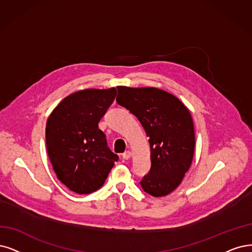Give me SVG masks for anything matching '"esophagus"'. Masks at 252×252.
<instances>
[{
    "label": "esophagus",
    "instance_id": "obj_1",
    "mask_svg": "<svg viewBox=\"0 0 252 252\" xmlns=\"http://www.w3.org/2000/svg\"><path fill=\"white\" fill-rule=\"evenodd\" d=\"M131 157H132V153L129 151H126L123 154V159H125V160H128Z\"/></svg>",
    "mask_w": 252,
    "mask_h": 252
}]
</instances>
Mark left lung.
I'll return each mask as SVG.
<instances>
[{
  "mask_svg": "<svg viewBox=\"0 0 252 252\" xmlns=\"http://www.w3.org/2000/svg\"><path fill=\"white\" fill-rule=\"evenodd\" d=\"M117 104L134 114L150 137L151 170L140 182L154 197L166 196L179 187L190 168L195 147L191 113L164 90L118 86Z\"/></svg>",
  "mask_w": 252,
  "mask_h": 252,
  "instance_id": "1",
  "label": "left lung"
}]
</instances>
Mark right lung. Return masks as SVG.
Wrapping results in <instances>:
<instances>
[{"mask_svg":"<svg viewBox=\"0 0 252 252\" xmlns=\"http://www.w3.org/2000/svg\"><path fill=\"white\" fill-rule=\"evenodd\" d=\"M116 93L115 88L74 92L53 110L46 121V150L53 169L62 184L78 194L98 190L118 161L98 128Z\"/></svg>","mask_w":252,"mask_h":252,"instance_id":"add662e5","label":"right lung"}]
</instances>
